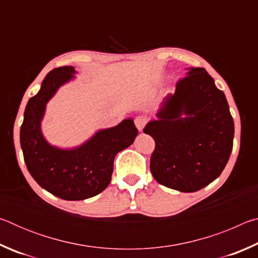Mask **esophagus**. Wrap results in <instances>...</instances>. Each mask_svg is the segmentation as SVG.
<instances>
[{
    "instance_id": "esophagus-1",
    "label": "esophagus",
    "mask_w": 258,
    "mask_h": 258,
    "mask_svg": "<svg viewBox=\"0 0 258 258\" xmlns=\"http://www.w3.org/2000/svg\"><path fill=\"white\" fill-rule=\"evenodd\" d=\"M134 123H135V126H137V128L140 131V132H142V130H143V127H145V125L147 123V118H146V117H143V116H138L137 118H135Z\"/></svg>"
}]
</instances>
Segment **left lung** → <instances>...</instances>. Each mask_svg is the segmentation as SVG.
<instances>
[{
  "label": "left lung",
  "mask_w": 258,
  "mask_h": 258,
  "mask_svg": "<svg viewBox=\"0 0 258 258\" xmlns=\"http://www.w3.org/2000/svg\"><path fill=\"white\" fill-rule=\"evenodd\" d=\"M186 71L143 132L156 142L150 159L155 180L174 190L195 192L224 169L233 147L234 123L225 94L213 77L204 68Z\"/></svg>",
  "instance_id": "obj_1"
}]
</instances>
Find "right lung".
Segmentation results:
<instances>
[{"mask_svg":"<svg viewBox=\"0 0 258 258\" xmlns=\"http://www.w3.org/2000/svg\"><path fill=\"white\" fill-rule=\"evenodd\" d=\"M76 74L73 66L47 74L26 106L20 128V145L30 175L43 189L64 200H84L106 189L115 156L132 145L138 135L133 118H125L113 127L98 130L77 147L51 145L42 132L46 104L61 86L75 80Z\"/></svg>","mask_w":258,"mask_h":258,"instance_id":"obj_1","label":"right lung"}]
</instances>
